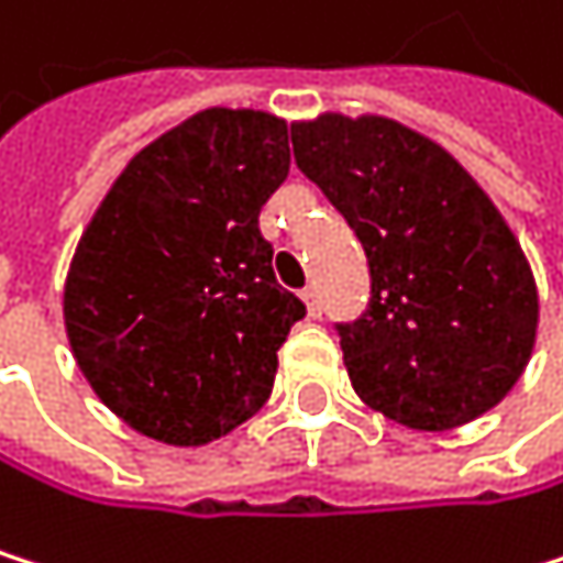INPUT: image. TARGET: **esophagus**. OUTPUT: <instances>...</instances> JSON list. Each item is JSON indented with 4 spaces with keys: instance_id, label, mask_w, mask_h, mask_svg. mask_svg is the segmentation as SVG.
Listing matches in <instances>:
<instances>
[{
    "instance_id": "1",
    "label": "esophagus",
    "mask_w": 563,
    "mask_h": 563,
    "mask_svg": "<svg viewBox=\"0 0 563 563\" xmlns=\"http://www.w3.org/2000/svg\"><path fill=\"white\" fill-rule=\"evenodd\" d=\"M300 297H303V303H307V313H310V317L317 320V317L323 313V303H320V290H317V287H307V290H303Z\"/></svg>"
}]
</instances>
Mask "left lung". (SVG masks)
Wrapping results in <instances>:
<instances>
[{
  "label": "left lung",
  "instance_id": "1",
  "mask_svg": "<svg viewBox=\"0 0 563 563\" xmlns=\"http://www.w3.org/2000/svg\"><path fill=\"white\" fill-rule=\"evenodd\" d=\"M290 136L371 263L367 313L336 327L356 397L433 433L497 407L534 353L541 307L490 196L444 146L387 115L323 112Z\"/></svg>",
  "mask_w": 563,
  "mask_h": 563
}]
</instances>
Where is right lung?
Wrapping results in <instances>:
<instances>
[{
	"label": "right lung",
	"instance_id": "obj_1",
	"mask_svg": "<svg viewBox=\"0 0 563 563\" xmlns=\"http://www.w3.org/2000/svg\"><path fill=\"white\" fill-rule=\"evenodd\" d=\"M287 173V119L213 106L140 150L82 230L66 336L96 397L143 437L203 448L266 404L307 313L260 233Z\"/></svg>",
	"mask_w": 563,
	"mask_h": 563
}]
</instances>
